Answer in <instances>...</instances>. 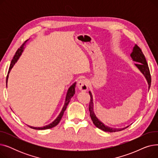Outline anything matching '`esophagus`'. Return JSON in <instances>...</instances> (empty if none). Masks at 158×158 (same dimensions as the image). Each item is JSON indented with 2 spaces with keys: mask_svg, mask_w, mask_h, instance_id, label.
I'll return each mask as SVG.
<instances>
[{
  "mask_svg": "<svg viewBox=\"0 0 158 158\" xmlns=\"http://www.w3.org/2000/svg\"><path fill=\"white\" fill-rule=\"evenodd\" d=\"M77 87L82 92H86L88 88V82L86 79H81L77 83Z\"/></svg>",
  "mask_w": 158,
  "mask_h": 158,
  "instance_id": "esophagus-1",
  "label": "esophagus"
}]
</instances>
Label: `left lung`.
<instances>
[{
  "instance_id": "left-lung-1",
  "label": "left lung",
  "mask_w": 158,
  "mask_h": 158,
  "mask_svg": "<svg viewBox=\"0 0 158 158\" xmlns=\"http://www.w3.org/2000/svg\"><path fill=\"white\" fill-rule=\"evenodd\" d=\"M132 61L137 62L135 65L136 66V67L139 69V70L142 72L143 76H145L147 83L148 85V90L150 89L151 85V73H150V70H149L148 64L147 63L146 59L145 57L144 54H143L142 50L140 49V48L135 45L132 48V51L130 54ZM89 94L90 95V102H89V111L90 113V117L92 118L93 123H94V125L98 129H100L105 132H117V131H120L123 129H125L126 128L128 127V126L123 127V128H114V127H108L107 126H106L104 123H103L100 120H99L97 117L94 113V100H93V96L92 94V92L89 91Z\"/></svg>"
}]
</instances>
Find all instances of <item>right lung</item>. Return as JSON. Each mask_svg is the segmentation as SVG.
<instances>
[{
  "label": "right lung",
  "mask_w": 158,
  "mask_h": 158,
  "mask_svg": "<svg viewBox=\"0 0 158 158\" xmlns=\"http://www.w3.org/2000/svg\"><path fill=\"white\" fill-rule=\"evenodd\" d=\"M27 41H25V43L23 44V45L20 47V48H19V49L17 50V51L16 52V53H15V56H14V57H13V60H12V61H11V64H10L9 71H8L7 76V77H6V87H7V83L8 77H9V73H10L11 70L12 69V68L13 67L14 64L16 63V61H18V60L19 59L20 56L22 55V52H23V49H24V48H25V45H26L25 44H26ZM76 82H75L74 83L72 84V85L70 86V88H69V89H68V91H67V93H66V95L65 101H64V103L63 108H62V110H61L60 113L59 114V115L57 116V118H56L52 123H49L48 125L45 126H44V127H32V126H28L32 128V129H38V130H44V129H51V128H52V127L56 126L57 125V124L60 123V120H61V118H62V117H63V113H64V111H65L66 109V107H67V106H68L69 102L70 101L71 98H72V97L74 95V94H75V88H76Z\"/></svg>",
  "instance_id": "obj_1"
}]
</instances>
